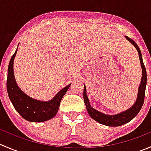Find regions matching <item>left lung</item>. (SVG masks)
Returning <instances> with one entry per match:
<instances>
[{"instance_id":"8db88e82","label":"left lung","mask_w":151,"mask_h":151,"mask_svg":"<svg viewBox=\"0 0 151 151\" xmlns=\"http://www.w3.org/2000/svg\"><path fill=\"white\" fill-rule=\"evenodd\" d=\"M126 39L129 41V42L132 44L139 53V60H140L142 71V76L141 80V84L139 87V90H138V96L136 102L130 108V109H127L126 111L121 112L120 114H117V115H105V114L101 113V112H99V111L96 110L93 107H91V104H90L89 101H88V96L86 94V87L84 85V91H83V98H84V101L85 106H86L87 111H88V114L90 116L95 120L96 121L101 123L103 125H106L108 126H119L121 125L125 124V123L129 122L132 121L140 111L142 106L143 103H144L145 100V88L146 84H147V73H146L145 66L144 63L142 60V53L140 50H139V47L137 45L136 42L132 39H130L128 36H126Z\"/></svg>"}]
</instances>
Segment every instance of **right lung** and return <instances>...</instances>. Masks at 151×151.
<instances>
[{
	"label": "right lung",
	"mask_w": 151,
	"mask_h": 151,
	"mask_svg": "<svg viewBox=\"0 0 151 151\" xmlns=\"http://www.w3.org/2000/svg\"><path fill=\"white\" fill-rule=\"evenodd\" d=\"M17 51V50L12 55L8 67L6 88L11 101L18 113L27 121L43 122L50 120L57 114L60 101L68 91L70 85L59 91L58 93L49 101H37L29 97L19 89L15 81L13 65Z\"/></svg>",
	"instance_id": "right-lung-1"
}]
</instances>
